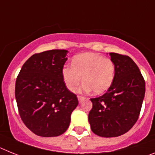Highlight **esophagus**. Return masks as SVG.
Returning a JSON list of instances; mask_svg holds the SVG:
<instances>
[{"mask_svg":"<svg viewBox=\"0 0 155 155\" xmlns=\"http://www.w3.org/2000/svg\"><path fill=\"white\" fill-rule=\"evenodd\" d=\"M85 99V97L84 96H80V95H78V100H79V102H81L82 101H84Z\"/></svg>","mask_w":155,"mask_h":155,"instance_id":"34e87169","label":"esophagus"}]
</instances>
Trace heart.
Wrapping results in <instances>:
<instances>
[{"mask_svg": "<svg viewBox=\"0 0 155 155\" xmlns=\"http://www.w3.org/2000/svg\"><path fill=\"white\" fill-rule=\"evenodd\" d=\"M115 73L114 62L110 58L94 53L75 55L71 61V66L66 65L62 69L64 81L69 91H75L83 79L84 84L80 91H93L96 94L110 89L114 84Z\"/></svg>", "mask_w": 155, "mask_h": 155, "instance_id": "b5f03b06", "label": "heart"}]
</instances>
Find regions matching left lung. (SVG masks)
Here are the masks:
<instances>
[{"label": "left lung", "instance_id": "obj_1", "mask_svg": "<svg viewBox=\"0 0 155 155\" xmlns=\"http://www.w3.org/2000/svg\"><path fill=\"white\" fill-rule=\"evenodd\" d=\"M115 64L114 84L103 95L91 98L88 115L92 132L102 137H117L128 132L137 121L145 95V80L128 56L110 53Z\"/></svg>", "mask_w": 155, "mask_h": 155}]
</instances>
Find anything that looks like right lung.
Segmentation results:
<instances>
[{
	"label": "right lung",
	"mask_w": 155,
	"mask_h": 155,
	"mask_svg": "<svg viewBox=\"0 0 155 155\" xmlns=\"http://www.w3.org/2000/svg\"><path fill=\"white\" fill-rule=\"evenodd\" d=\"M67 53L52 49L34 54L23 64L15 81L19 116L37 136L52 137L65 132L79 104L62 75Z\"/></svg>",
	"instance_id": "add662e5"
}]
</instances>
